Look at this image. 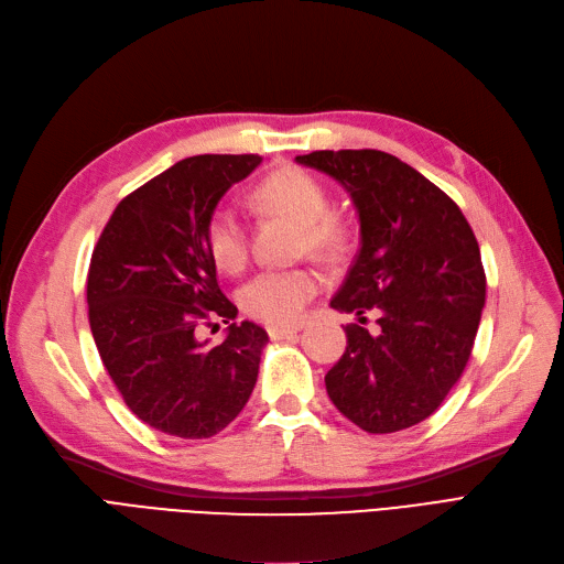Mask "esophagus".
Listing matches in <instances>:
<instances>
[{"instance_id":"34e87169","label":"esophagus","mask_w":564,"mask_h":564,"mask_svg":"<svg viewBox=\"0 0 564 564\" xmlns=\"http://www.w3.org/2000/svg\"><path fill=\"white\" fill-rule=\"evenodd\" d=\"M303 330V324H291V326H268V335L270 337H278V340H289V337H294L296 333Z\"/></svg>"}]
</instances>
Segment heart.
Here are the masks:
<instances>
[{"mask_svg": "<svg viewBox=\"0 0 564 564\" xmlns=\"http://www.w3.org/2000/svg\"><path fill=\"white\" fill-rule=\"evenodd\" d=\"M261 206L299 224V250L319 259H337L349 245L351 224L345 215L328 210L330 192L317 175L286 166L270 173L257 189ZM206 247L213 261L236 273L250 254V238L240 213L221 204L206 221ZM319 275L310 268L263 270L240 289V305L265 324L296 322L319 291Z\"/></svg>", "mask_w": 564, "mask_h": 564, "instance_id": "b5f03b06", "label": "heart"}]
</instances>
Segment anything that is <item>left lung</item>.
Returning <instances> with one entry per match:
<instances>
[{
    "label": "left lung",
    "mask_w": 564,
    "mask_h": 564,
    "mask_svg": "<svg viewBox=\"0 0 564 564\" xmlns=\"http://www.w3.org/2000/svg\"><path fill=\"white\" fill-rule=\"evenodd\" d=\"M340 183L356 206L360 250L330 307L349 324L326 375L333 404L360 431L398 433L431 416L460 379L481 322L486 273L460 208L410 164L381 150L296 156Z\"/></svg>",
    "instance_id": "left-lung-1"
}]
</instances>
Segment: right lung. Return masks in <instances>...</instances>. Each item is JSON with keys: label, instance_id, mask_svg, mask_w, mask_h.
<instances>
[{"label": "right lung", "instance_id": "1", "mask_svg": "<svg viewBox=\"0 0 564 564\" xmlns=\"http://www.w3.org/2000/svg\"><path fill=\"white\" fill-rule=\"evenodd\" d=\"M259 154H196L124 196L87 273L89 328L127 408L183 440L224 431L250 400L268 335L236 324L206 247V221ZM221 316L225 343L206 348L197 328Z\"/></svg>", "mask_w": 564, "mask_h": 564}]
</instances>
